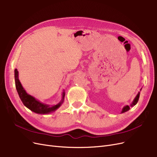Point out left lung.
I'll list each match as a JSON object with an SVG mask.
<instances>
[{
	"label": "left lung",
	"instance_id": "8db88e82",
	"mask_svg": "<svg viewBox=\"0 0 157 157\" xmlns=\"http://www.w3.org/2000/svg\"><path fill=\"white\" fill-rule=\"evenodd\" d=\"M141 90V89H140ZM139 96H140V92L138 93V94L136 95V97H135V98L134 99V100L133 101V102H132V103L131 104V106H135L136 104L137 103V102H138V101H139ZM129 106H125L123 108H122V112H121V113H124V112H127V111H128L129 110Z\"/></svg>",
	"mask_w": 157,
	"mask_h": 157
}]
</instances>
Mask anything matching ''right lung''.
<instances>
[{"label":"right lung","mask_w":157,"mask_h":157,"mask_svg":"<svg viewBox=\"0 0 157 157\" xmlns=\"http://www.w3.org/2000/svg\"><path fill=\"white\" fill-rule=\"evenodd\" d=\"M15 80L16 88L20 99L22 101L23 104L33 112L40 114H48L57 110L63 103L65 95L64 91L62 93V101L57 105L49 106V105L42 103L31 95L27 94L18 79V72L17 69L15 70Z\"/></svg>","instance_id":"right-lung-1"}]
</instances>
